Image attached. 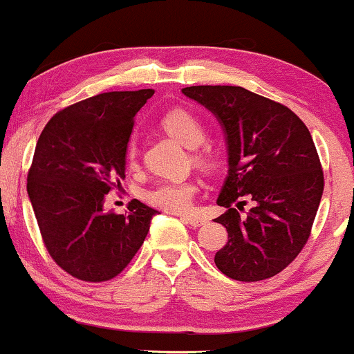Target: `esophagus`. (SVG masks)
Returning a JSON list of instances; mask_svg holds the SVG:
<instances>
[{"label":"esophagus","mask_w":354,"mask_h":354,"mask_svg":"<svg viewBox=\"0 0 354 354\" xmlns=\"http://www.w3.org/2000/svg\"><path fill=\"white\" fill-rule=\"evenodd\" d=\"M184 220H185L187 223H189L190 226H202V225H205V218L197 216V215L184 216Z\"/></svg>","instance_id":"obj_1"}]
</instances>
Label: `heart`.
Returning <instances> with one entry per match:
<instances>
[{
  "label": "heart",
  "mask_w": 354,
  "mask_h": 354,
  "mask_svg": "<svg viewBox=\"0 0 354 354\" xmlns=\"http://www.w3.org/2000/svg\"><path fill=\"white\" fill-rule=\"evenodd\" d=\"M165 133L170 136L176 138L178 142L184 146L195 149L200 144H203L207 133H205L203 124L195 115L185 110H172L162 118L160 121ZM138 160V147L136 142L129 141L128 147H126V162L129 167H134ZM197 160L200 164L208 165L210 164V157L207 152L197 156ZM195 185L192 182H160L144 194L147 203L152 207L162 208L165 212L170 213H185L192 208L195 195Z\"/></svg>",
  "instance_id": "b5f03b06"
}]
</instances>
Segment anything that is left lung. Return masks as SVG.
I'll return each instance as SVG.
<instances>
[{
	"label": "left lung",
	"mask_w": 354,
	"mask_h": 354,
	"mask_svg": "<svg viewBox=\"0 0 354 354\" xmlns=\"http://www.w3.org/2000/svg\"><path fill=\"white\" fill-rule=\"evenodd\" d=\"M182 93L216 116L228 146V177L216 200L226 212L215 220L228 243L215 254L216 268L241 282L276 276L307 243L324 194L310 131L287 106L243 86L198 85ZM248 201L252 208L241 216Z\"/></svg>",
	"instance_id": "8db88e82"
}]
</instances>
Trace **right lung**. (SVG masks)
Returning <instances> with one entry per match:
<instances>
[{"label": "right lung", "mask_w": 354, "mask_h": 354, "mask_svg": "<svg viewBox=\"0 0 354 354\" xmlns=\"http://www.w3.org/2000/svg\"><path fill=\"white\" fill-rule=\"evenodd\" d=\"M154 90L108 91L50 118L28 174V195L52 259L86 282L116 277L131 263L157 210L131 200L126 215L104 212L121 184L134 116Z\"/></svg>", "instance_id": "1"}]
</instances>
